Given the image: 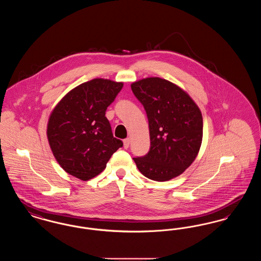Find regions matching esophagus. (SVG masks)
<instances>
[{"instance_id": "1", "label": "esophagus", "mask_w": 261, "mask_h": 261, "mask_svg": "<svg viewBox=\"0 0 261 261\" xmlns=\"http://www.w3.org/2000/svg\"><path fill=\"white\" fill-rule=\"evenodd\" d=\"M123 146H124L125 149L129 148V146H130V139L129 138L125 139L124 141H123Z\"/></svg>"}]
</instances>
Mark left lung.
<instances>
[{"label": "left lung", "instance_id": "8db88e82", "mask_svg": "<svg viewBox=\"0 0 261 261\" xmlns=\"http://www.w3.org/2000/svg\"><path fill=\"white\" fill-rule=\"evenodd\" d=\"M149 120L150 148L134 158L139 171L163 182L181 175L196 160L202 141V115L182 88L160 77L131 84Z\"/></svg>", "mask_w": 261, "mask_h": 261}]
</instances>
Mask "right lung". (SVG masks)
Instances as JSON below:
<instances>
[{"label":"right lung","mask_w":261,"mask_h":261,"mask_svg":"<svg viewBox=\"0 0 261 261\" xmlns=\"http://www.w3.org/2000/svg\"><path fill=\"white\" fill-rule=\"evenodd\" d=\"M122 82L95 78L69 91L50 112L47 137L62 169L88 181L99 175L120 147L106 117Z\"/></svg>","instance_id":"right-lung-1"}]
</instances>
